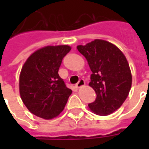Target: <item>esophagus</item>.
Returning <instances> with one entry per match:
<instances>
[{"mask_svg":"<svg viewBox=\"0 0 149 149\" xmlns=\"http://www.w3.org/2000/svg\"><path fill=\"white\" fill-rule=\"evenodd\" d=\"M84 84H85V82L83 79H80L79 81H78V83L76 85H75V87L77 88H79L82 87V86H84Z\"/></svg>","mask_w":149,"mask_h":149,"instance_id":"esophagus-1","label":"esophagus"}]
</instances>
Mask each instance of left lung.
<instances>
[{"label":"left lung","instance_id":"8db88e82","mask_svg":"<svg viewBox=\"0 0 149 149\" xmlns=\"http://www.w3.org/2000/svg\"><path fill=\"white\" fill-rule=\"evenodd\" d=\"M77 49L93 72L89 86L97 97L88 107L97 115H109L121 106L131 88L132 74L126 57L116 46L103 40L78 45Z\"/></svg>","mask_w":149,"mask_h":149}]
</instances>
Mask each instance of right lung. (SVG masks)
I'll use <instances>...</instances> for the list:
<instances>
[{
	"label": "right lung",
	"instance_id": "obj_1",
	"mask_svg": "<svg viewBox=\"0 0 149 149\" xmlns=\"http://www.w3.org/2000/svg\"><path fill=\"white\" fill-rule=\"evenodd\" d=\"M71 50L68 45L46 46L33 52L20 74L21 100L33 114L50 120L63 111L72 90L60 77L63 58Z\"/></svg>",
	"mask_w": 149,
	"mask_h": 149
}]
</instances>
